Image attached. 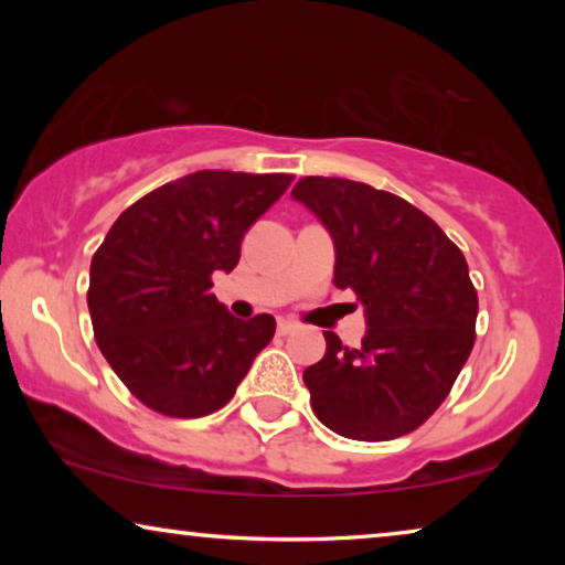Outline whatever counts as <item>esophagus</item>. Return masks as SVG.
Segmentation results:
<instances>
[{
    "instance_id": "34e87169",
    "label": "esophagus",
    "mask_w": 565,
    "mask_h": 565,
    "mask_svg": "<svg viewBox=\"0 0 565 565\" xmlns=\"http://www.w3.org/2000/svg\"><path fill=\"white\" fill-rule=\"evenodd\" d=\"M298 329V323L296 321H290V319H280L277 321V334L280 337H288V334H292V331Z\"/></svg>"
}]
</instances>
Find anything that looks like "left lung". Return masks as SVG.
I'll return each mask as SVG.
<instances>
[{"mask_svg":"<svg viewBox=\"0 0 565 565\" xmlns=\"http://www.w3.org/2000/svg\"><path fill=\"white\" fill-rule=\"evenodd\" d=\"M292 198L334 238V285L354 290L367 319L358 350L323 331L327 354L303 373L313 414L362 443L404 437L437 412L473 350L468 262L427 213L393 192L303 177Z\"/></svg>","mask_w":565,"mask_h":565,"instance_id":"left-lung-1","label":"left lung"}]
</instances>
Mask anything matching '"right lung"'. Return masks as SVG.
<instances>
[{"label": "right lung", "instance_id": "add662e5", "mask_svg": "<svg viewBox=\"0 0 565 565\" xmlns=\"http://www.w3.org/2000/svg\"><path fill=\"white\" fill-rule=\"evenodd\" d=\"M290 174L203 169L136 200L92 257L87 306L99 352L151 412L198 419L234 398L275 319H234L213 296L254 221Z\"/></svg>", "mask_w": 565, "mask_h": 565}]
</instances>
